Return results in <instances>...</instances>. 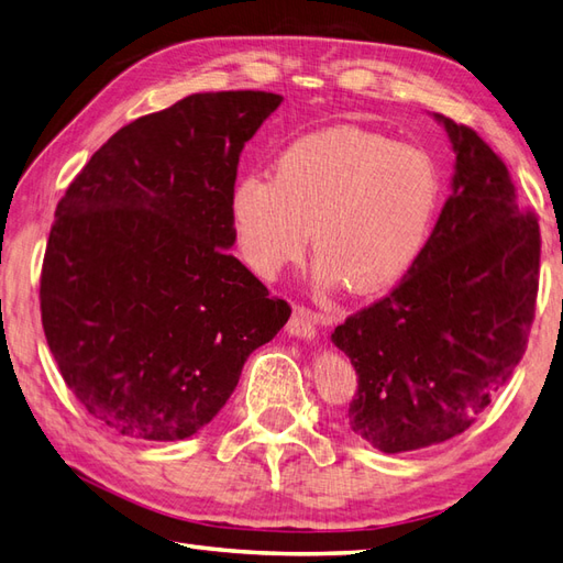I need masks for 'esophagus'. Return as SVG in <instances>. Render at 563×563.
Instances as JSON below:
<instances>
[{"label":"esophagus","mask_w":563,"mask_h":563,"mask_svg":"<svg viewBox=\"0 0 563 563\" xmlns=\"http://www.w3.org/2000/svg\"><path fill=\"white\" fill-rule=\"evenodd\" d=\"M288 333L300 339H314L317 336V314L312 309L297 305L292 309V317L288 321Z\"/></svg>","instance_id":"obj_1"}]
</instances>
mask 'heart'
I'll list each match as a JSON object with an SVG mask.
<instances>
[{"mask_svg": "<svg viewBox=\"0 0 563 563\" xmlns=\"http://www.w3.org/2000/svg\"><path fill=\"white\" fill-rule=\"evenodd\" d=\"M440 196L428 152L365 128L331 125L285 147L271 178H242L230 212L239 251L263 278L300 261L312 234L321 280L377 292L423 254Z\"/></svg>", "mask_w": 563, "mask_h": 563, "instance_id": "heart-1", "label": "heart"}]
</instances>
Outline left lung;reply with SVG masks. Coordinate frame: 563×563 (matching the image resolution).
Here are the masks:
<instances>
[{
  "label": "left lung",
  "mask_w": 563,
  "mask_h": 563,
  "mask_svg": "<svg viewBox=\"0 0 563 563\" xmlns=\"http://www.w3.org/2000/svg\"><path fill=\"white\" fill-rule=\"evenodd\" d=\"M457 152L452 196L413 268L331 333L357 391L349 428L382 452L464 433L528 349L540 288V222L504 159L438 115Z\"/></svg>",
  "instance_id": "1"
}]
</instances>
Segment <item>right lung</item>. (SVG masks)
<instances>
[{"mask_svg":"<svg viewBox=\"0 0 563 563\" xmlns=\"http://www.w3.org/2000/svg\"><path fill=\"white\" fill-rule=\"evenodd\" d=\"M280 101L194 93L142 115L57 202L43 331L65 385L113 433H198L232 397L249 353L290 319V305L227 251L239 154Z\"/></svg>","mask_w":563,"mask_h":563,"instance_id":"obj_1","label":"right lung"}]
</instances>
